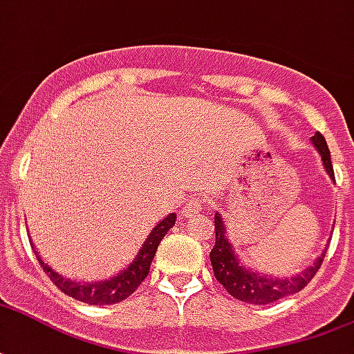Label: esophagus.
I'll return each mask as SVG.
<instances>
[{
  "mask_svg": "<svg viewBox=\"0 0 354 354\" xmlns=\"http://www.w3.org/2000/svg\"><path fill=\"white\" fill-rule=\"evenodd\" d=\"M206 210V197L204 195H193V197L185 203V216H195L198 212Z\"/></svg>",
  "mask_w": 354,
  "mask_h": 354,
  "instance_id": "1",
  "label": "esophagus"
}]
</instances>
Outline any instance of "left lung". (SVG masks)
Segmentation results:
<instances>
[{
    "label": "left lung",
    "instance_id": "8db88e82",
    "mask_svg": "<svg viewBox=\"0 0 354 354\" xmlns=\"http://www.w3.org/2000/svg\"><path fill=\"white\" fill-rule=\"evenodd\" d=\"M313 146L317 151L321 153L323 165L328 176L334 180V169H332L330 161V150L326 146V140L321 133H315V137L311 138ZM216 219V245L210 251L212 268H214V276L219 283L223 285V289L229 292L230 297L238 298L242 302L248 304H263L276 302L279 298L290 297L298 290H302L306 285L310 283L313 276H315L321 264H323L324 253L317 259L315 263L311 264L308 270L302 274H297L295 277H272V276H261L257 272H251L248 268L240 266V261L234 255V250L230 245L229 238L225 236V223L219 214L214 216Z\"/></svg>",
    "mask_w": 354,
    "mask_h": 354
}]
</instances>
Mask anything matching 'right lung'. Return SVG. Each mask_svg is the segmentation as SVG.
<instances>
[{
    "label": "right lung",
    "mask_w": 354,
    "mask_h": 354,
    "mask_svg": "<svg viewBox=\"0 0 354 354\" xmlns=\"http://www.w3.org/2000/svg\"><path fill=\"white\" fill-rule=\"evenodd\" d=\"M176 221V214H170L156 225V229L151 230V234L148 240L144 242L142 250L138 251L137 259L129 264V268H125L124 272H120L118 276L106 281H97V283H77V281H69L64 276H59L52 270L48 264H44L41 257L37 255V261L41 264V268L44 274L50 277L52 283L56 285L57 289L65 292L67 297H73L80 300V302L93 304V306H106V304H116L131 297L135 290L140 287L144 279L150 274V264L156 257V251L159 242L163 240L165 234L172 229V225ZM37 253V251H35Z\"/></svg>",
    "instance_id": "add662e5"
}]
</instances>
